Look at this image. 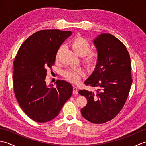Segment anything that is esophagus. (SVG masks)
<instances>
[{
  "mask_svg": "<svg viewBox=\"0 0 146 146\" xmlns=\"http://www.w3.org/2000/svg\"><path fill=\"white\" fill-rule=\"evenodd\" d=\"M73 94L74 95H77V94H78V88H77V87H76V86H73Z\"/></svg>",
  "mask_w": 146,
  "mask_h": 146,
  "instance_id": "1",
  "label": "esophagus"
}]
</instances>
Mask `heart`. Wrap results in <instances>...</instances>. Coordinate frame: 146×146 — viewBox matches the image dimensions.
Instances as JSON below:
<instances>
[{"instance_id":"heart-1","label":"heart","mask_w":146,"mask_h":146,"mask_svg":"<svg viewBox=\"0 0 146 146\" xmlns=\"http://www.w3.org/2000/svg\"><path fill=\"white\" fill-rule=\"evenodd\" d=\"M71 46L76 53L84 56V60L86 63L90 65H94L97 63L99 56L98 52L96 51H89L90 49V43L83 37H76L72 41ZM62 48H63L62 46L59 48L56 56V59L58 58L59 54H60ZM85 75V71L82 68L69 69L63 72V76L64 78L69 82L73 83L80 82L82 77Z\"/></svg>"}]
</instances>
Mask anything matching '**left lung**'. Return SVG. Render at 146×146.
I'll return each mask as SVG.
<instances>
[{"label":"left lung","mask_w":146,"mask_h":146,"mask_svg":"<svg viewBox=\"0 0 146 146\" xmlns=\"http://www.w3.org/2000/svg\"><path fill=\"white\" fill-rule=\"evenodd\" d=\"M94 44L98 59L85 84L97 90L95 92L82 90L78 93L87 99L81 109L83 117L100 124L112 120L124 105L132 83L131 62L125 46L110 34L99 35Z\"/></svg>","instance_id":"obj_1"}]
</instances>
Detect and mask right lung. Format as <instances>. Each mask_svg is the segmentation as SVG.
<instances>
[{
  "label": "right lung",
  "instance_id": "right-lung-1",
  "mask_svg": "<svg viewBox=\"0 0 146 146\" xmlns=\"http://www.w3.org/2000/svg\"><path fill=\"white\" fill-rule=\"evenodd\" d=\"M70 31L41 30L30 36L14 61L13 85L19 106L32 120L43 123L56 117L72 94L70 83L58 80L56 87L47 85V69L54 64L60 46Z\"/></svg>",
  "mask_w": 146,
  "mask_h": 146
}]
</instances>
